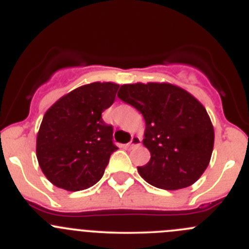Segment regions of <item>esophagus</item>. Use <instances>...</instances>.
I'll use <instances>...</instances> for the list:
<instances>
[{"label": "esophagus", "mask_w": 249, "mask_h": 249, "mask_svg": "<svg viewBox=\"0 0 249 249\" xmlns=\"http://www.w3.org/2000/svg\"><path fill=\"white\" fill-rule=\"evenodd\" d=\"M140 144H141V139H140V137H137V136H132L131 141L127 143V148H130V149L135 148V147L140 146Z\"/></svg>", "instance_id": "obj_1"}]
</instances>
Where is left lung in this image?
Listing matches in <instances>:
<instances>
[{
  "mask_svg": "<svg viewBox=\"0 0 249 249\" xmlns=\"http://www.w3.org/2000/svg\"><path fill=\"white\" fill-rule=\"evenodd\" d=\"M118 97L136 108L146 122L143 146L151 159L137 166L152 186L180 190L196 182L211 161L214 127L196 97L169 83L120 86Z\"/></svg>",
  "mask_w": 249,
  "mask_h": 249,
  "instance_id": "1",
  "label": "left lung"
}]
</instances>
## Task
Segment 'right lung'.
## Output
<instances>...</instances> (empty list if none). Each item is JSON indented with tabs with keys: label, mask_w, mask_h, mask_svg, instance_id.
Instances as JSON below:
<instances>
[{
	"label": "right lung",
	"mask_w": 249,
	"mask_h": 249,
	"mask_svg": "<svg viewBox=\"0 0 249 249\" xmlns=\"http://www.w3.org/2000/svg\"><path fill=\"white\" fill-rule=\"evenodd\" d=\"M119 85L92 83L60 97L43 115L36 157L46 178L67 191L86 190L101 180L110 154L113 127L102 112L113 105Z\"/></svg>",
	"instance_id": "right-lung-1"
}]
</instances>
